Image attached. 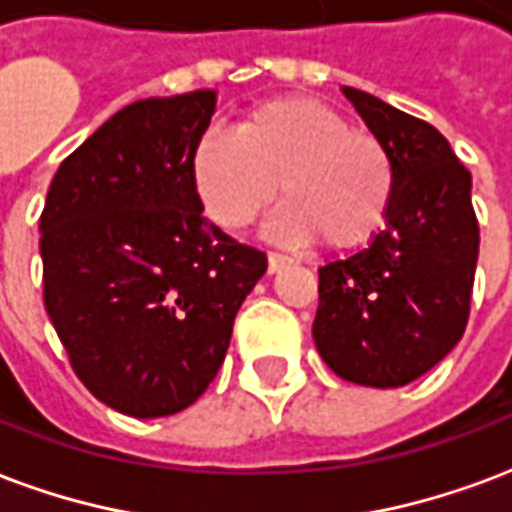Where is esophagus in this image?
<instances>
[{"instance_id": "esophagus-1", "label": "esophagus", "mask_w": 512, "mask_h": 512, "mask_svg": "<svg viewBox=\"0 0 512 512\" xmlns=\"http://www.w3.org/2000/svg\"><path fill=\"white\" fill-rule=\"evenodd\" d=\"M267 264H270V272H278L283 264H289V256H283V253H270V256H267Z\"/></svg>"}]
</instances>
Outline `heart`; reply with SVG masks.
I'll return each mask as SVG.
<instances>
[{"mask_svg": "<svg viewBox=\"0 0 512 512\" xmlns=\"http://www.w3.org/2000/svg\"><path fill=\"white\" fill-rule=\"evenodd\" d=\"M193 182L223 229H245L281 199L272 223L289 242L343 251L374 240L395 196V160L382 138L319 100L261 103L231 133L212 130L193 152Z\"/></svg>", "mask_w": 512, "mask_h": 512, "instance_id": "1", "label": "heart"}]
</instances>
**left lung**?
<instances>
[{"label": "left lung", "mask_w": 512, "mask_h": 512, "mask_svg": "<svg viewBox=\"0 0 512 512\" xmlns=\"http://www.w3.org/2000/svg\"><path fill=\"white\" fill-rule=\"evenodd\" d=\"M395 160L384 229L319 267L313 341L346 382L404 387L445 357L469 322L480 226L472 174L423 119L343 87Z\"/></svg>", "instance_id": "left-lung-1"}]
</instances>
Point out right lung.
Listing matches in <instances>:
<instances>
[{"label": "right lung", "instance_id": "add662e5", "mask_svg": "<svg viewBox=\"0 0 512 512\" xmlns=\"http://www.w3.org/2000/svg\"><path fill=\"white\" fill-rule=\"evenodd\" d=\"M215 92L130 103L70 152L40 215L43 302L89 393L166 417L223 365L267 256L204 218L193 152Z\"/></svg>", "mask_w": 512, "mask_h": 512}]
</instances>
